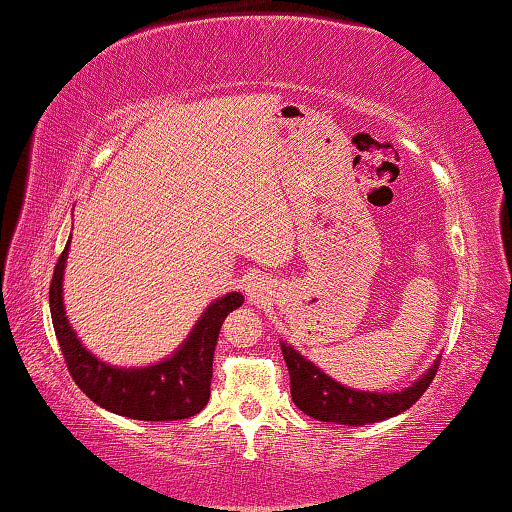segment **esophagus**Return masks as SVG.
I'll return each instance as SVG.
<instances>
[{
	"mask_svg": "<svg viewBox=\"0 0 512 512\" xmlns=\"http://www.w3.org/2000/svg\"><path fill=\"white\" fill-rule=\"evenodd\" d=\"M247 294H249V299H261L263 297V292H265V283L258 279V276H251V279L247 281Z\"/></svg>",
	"mask_w": 512,
	"mask_h": 512,
	"instance_id": "34e87169",
	"label": "esophagus"
}]
</instances>
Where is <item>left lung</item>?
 Masks as SVG:
<instances>
[{
  "label": "left lung",
  "mask_w": 512,
  "mask_h": 512,
  "mask_svg": "<svg viewBox=\"0 0 512 512\" xmlns=\"http://www.w3.org/2000/svg\"><path fill=\"white\" fill-rule=\"evenodd\" d=\"M281 348L290 371V391L294 405L310 418L337 425L360 427L402 414L411 405H416L438 371L436 362L423 378L414 382V387L398 393L353 391L344 387V384L330 380L328 375L321 373L306 357H301L292 346L283 344Z\"/></svg>",
  "instance_id": "8db88e82"
}]
</instances>
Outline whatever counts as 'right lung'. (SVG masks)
<instances>
[{
  "label": "right lung",
  "mask_w": 512,
  "mask_h": 512,
  "mask_svg": "<svg viewBox=\"0 0 512 512\" xmlns=\"http://www.w3.org/2000/svg\"><path fill=\"white\" fill-rule=\"evenodd\" d=\"M67 249L69 242L53 270L49 306L62 357L78 389L96 405L132 420H182L200 414L211 396L213 353L220 328L229 312L242 306V294L231 292L206 308L191 337L166 362L148 369H114L87 353L65 317L62 270Z\"/></svg>",
  "instance_id": "obj_1"
}]
</instances>
